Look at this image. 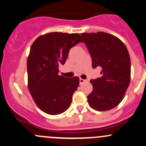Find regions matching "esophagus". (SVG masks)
I'll return each instance as SVG.
<instances>
[{"instance_id":"34e87169","label":"esophagus","mask_w":146,"mask_h":146,"mask_svg":"<svg viewBox=\"0 0 146 146\" xmlns=\"http://www.w3.org/2000/svg\"><path fill=\"white\" fill-rule=\"evenodd\" d=\"M86 82H87L86 80H83V79H82V78L80 79V85L82 84L83 83Z\"/></svg>"}]
</instances>
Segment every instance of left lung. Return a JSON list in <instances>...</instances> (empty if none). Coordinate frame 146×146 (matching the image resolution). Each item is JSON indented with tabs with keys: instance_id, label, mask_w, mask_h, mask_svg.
Listing matches in <instances>:
<instances>
[{
	"instance_id": "8db88e82",
	"label": "left lung",
	"mask_w": 146,
	"mask_h": 146,
	"mask_svg": "<svg viewBox=\"0 0 146 146\" xmlns=\"http://www.w3.org/2000/svg\"><path fill=\"white\" fill-rule=\"evenodd\" d=\"M92 57L93 68L102 67V76L91 80L88 104L98 111L115 108L122 101L130 82V58L124 43L105 32L81 33Z\"/></svg>"
}]
</instances>
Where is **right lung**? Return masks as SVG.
Here are the masks:
<instances>
[{
    "mask_svg": "<svg viewBox=\"0 0 146 146\" xmlns=\"http://www.w3.org/2000/svg\"><path fill=\"white\" fill-rule=\"evenodd\" d=\"M79 42L83 40L77 33L51 32L40 36L31 45L27 62L28 88L38 108L48 115L62 113L71 105L80 79L59 75L58 68Z\"/></svg>",
    "mask_w": 146,
    "mask_h": 146,
    "instance_id": "1",
    "label": "right lung"
}]
</instances>
